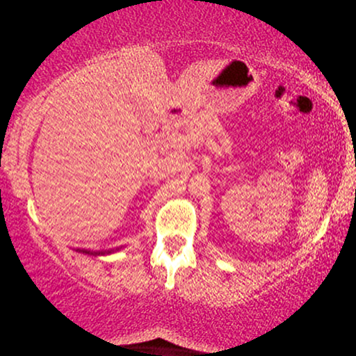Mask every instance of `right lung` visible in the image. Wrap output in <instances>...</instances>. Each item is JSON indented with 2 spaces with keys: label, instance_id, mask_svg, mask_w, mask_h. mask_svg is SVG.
Instances as JSON below:
<instances>
[{
  "label": "right lung",
  "instance_id": "add662e5",
  "mask_svg": "<svg viewBox=\"0 0 356 356\" xmlns=\"http://www.w3.org/2000/svg\"><path fill=\"white\" fill-rule=\"evenodd\" d=\"M77 251L86 252V254H92V256H104V254H110V252H111V250H110V251H89V250H77Z\"/></svg>",
  "mask_w": 356,
  "mask_h": 356
}]
</instances>
